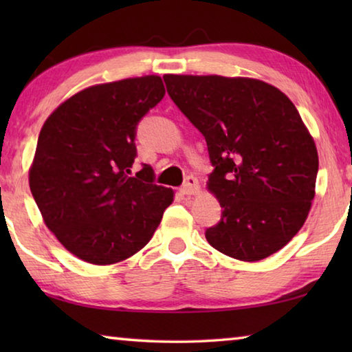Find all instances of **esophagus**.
Here are the masks:
<instances>
[{
  "mask_svg": "<svg viewBox=\"0 0 352 352\" xmlns=\"http://www.w3.org/2000/svg\"><path fill=\"white\" fill-rule=\"evenodd\" d=\"M182 194L184 195H195L200 192V184H199V180L195 177H188L186 182H184L183 188L180 189Z\"/></svg>",
  "mask_w": 352,
  "mask_h": 352,
  "instance_id": "obj_1",
  "label": "esophagus"
}]
</instances>
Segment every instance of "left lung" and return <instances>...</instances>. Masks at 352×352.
I'll use <instances>...</instances> for the list:
<instances>
[{"label":"left lung","instance_id":"1","mask_svg":"<svg viewBox=\"0 0 352 352\" xmlns=\"http://www.w3.org/2000/svg\"><path fill=\"white\" fill-rule=\"evenodd\" d=\"M175 105L205 136L214 172L206 188L222 219L210 245L256 262L294 239L311 211L318 152L294 102L264 80L163 76Z\"/></svg>","mask_w":352,"mask_h":352}]
</instances>
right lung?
I'll return each instance as SVG.
<instances>
[{
  "mask_svg": "<svg viewBox=\"0 0 352 352\" xmlns=\"http://www.w3.org/2000/svg\"><path fill=\"white\" fill-rule=\"evenodd\" d=\"M160 76L98 83L73 94L40 130L29 188L45 225L71 254L111 265L152 239L174 190L135 177V130L164 98Z\"/></svg>",
  "mask_w": 352,
  "mask_h": 352,
  "instance_id": "1",
  "label": "right lung"
}]
</instances>
